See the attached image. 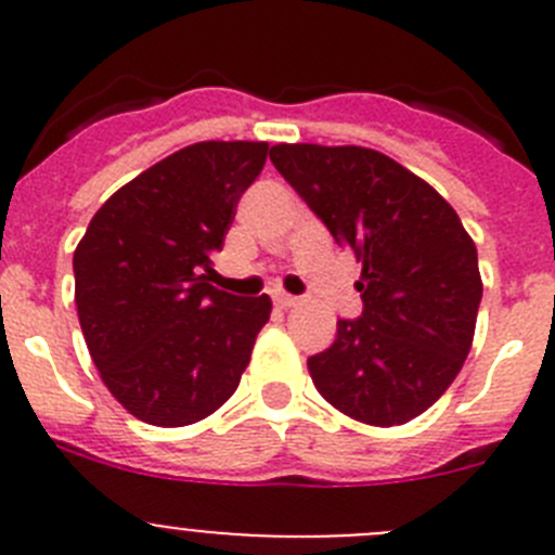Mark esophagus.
<instances>
[{
    "label": "esophagus",
    "instance_id": "esophagus-1",
    "mask_svg": "<svg viewBox=\"0 0 555 555\" xmlns=\"http://www.w3.org/2000/svg\"><path fill=\"white\" fill-rule=\"evenodd\" d=\"M274 306H278V308H294V306H297V297H292V294H286V292H274Z\"/></svg>",
    "mask_w": 555,
    "mask_h": 555
}]
</instances>
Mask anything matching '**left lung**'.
<instances>
[{"mask_svg":"<svg viewBox=\"0 0 555 555\" xmlns=\"http://www.w3.org/2000/svg\"><path fill=\"white\" fill-rule=\"evenodd\" d=\"M269 158L364 267V311L308 358L313 386L358 423L405 425L469 356L483 294L475 242L434 185L384 152L278 144Z\"/></svg>","mask_w":555,"mask_h":555,"instance_id":"left-lung-1","label":"left lung"}]
</instances>
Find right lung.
I'll use <instances>...</instances> for the list:
<instances>
[{"label": "right lung", "mask_w": 555, "mask_h": 555, "mask_svg": "<svg viewBox=\"0 0 555 555\" xmlns=\"http://www.w3.org/2000/svg\"><path fill=\"white\" fill-rule=\"evenodd\" d=\"M267 141H199L121 185L75 249V302L102 384L135 420L183 428L230 400L272 300L210 286Z\"/></svg>", "instance_id": "right-lung-1"}]
</instances>
